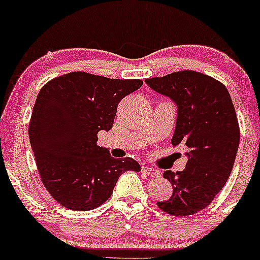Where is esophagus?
Instances as JSON below:
<instances>
[{"label": "esophagus", "instance_id": "obj_1", "mask_svg": "<svg viewBox=\"0 0 260 260\" xmlns=\"http://www.w3.org/2000/svg\"><path fill=\"white\" fill-rule=\"evenodd\" d=\"M142 171L145 172L148 176H150V177H160L161 176V172L159 170L153 169V168H143Z\"/></svg>", "mask_w": 260, "mask_h": 260}]
</instances>
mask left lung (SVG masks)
<instances>
[{"instance_id":"obj_1","label":"left lung","mask_w":260,"mask_h":260,"mask_svg":"<svg viewBox=\"0 0 260 260\" xmlns=\"http://www.w3.org/2000/svg\"><path fill=\"white\" fill-rule=\"evenodd\" d=\"M145 83L176 104L171 143L188 148L183 171L164 172L174 192L157 207L170 215H193L213 202L234 168L240 127L231 96L222 83L194 71L145 79Z\"/></svg>"}]
</instances>
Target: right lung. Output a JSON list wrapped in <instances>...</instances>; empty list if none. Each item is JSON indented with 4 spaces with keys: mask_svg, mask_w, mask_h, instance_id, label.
<instances>
[{
    "mask_svg": "<svg viewBox=\"0 0 260 260\" xmlns=\"http://www.w3.org/2000/svg\"><path fill=\"white\" fill-rule=\"evenodd\" d=\"M142 85L140 79L72 72L39 91L29 139L44 186L64 208L100 207L123 172L140 171L132 157H112L96 142L100 131L112 128L120 101Z\"/></svg>",
    "mask_w": 260,
    "mask_h": 260,
    "instance_id": "right-lung-1",
    "label": "right lung"
}]
</instances>
